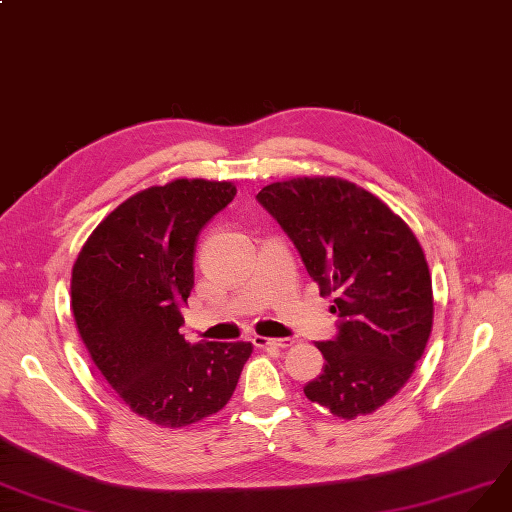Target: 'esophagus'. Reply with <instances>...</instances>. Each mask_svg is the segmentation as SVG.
Listing matches in <instances>:
<instances>
[{
  "label": "esophagus",
  "instance_id": "esophagus-1",
  "mask_svg": "<svg viewBox=\"0 0 512 512\" xmlns=\"http://www.w3.org/2000/svg\"><path fill=\"white\" fill-rule=\"evenodd\" d=\"M253 344H255L257 348H289V346H293V339H291V337L274 339V337L255 335V337H253Z\"/></svg>",
  "mask_w": 512,
  "mask_h": 512
}]
</instances>
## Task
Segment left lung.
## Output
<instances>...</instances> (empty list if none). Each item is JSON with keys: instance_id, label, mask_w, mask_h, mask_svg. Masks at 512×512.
Here are the masks:
<instances>
[{"instance_id": "left-lung-1", "label": "left lung", "mask_w": 512, "mask_h": 512, "mask_svg": "<svg viewBox=\"0 0 512 512\" xmlns=\"http://www.w3.org/2000/svg\"><path fill=\"white\" fill-rule=\"evenodd\" d=\"M257 200L342 318L333 342H316L325 371L306 384V396L344 420L373 413L409 382L432 331L422 244L386 202L339 177L276 181Z\"/></svg>"}]
</instances>
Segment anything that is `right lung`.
I'll use <instances>...</instances> for the list:
<instances>
[{"label": "right lung", "mask_w": 512, "mask_h": 512, "mask_svg": "<svg viewBox=\"0 0 512 512\" xmlns=\"http://www.w3.org/2000/svg\"><path fill=\"white\" fill-rule=\"evenodd\" d=\"M234 196L232 181L147 187L94 227L73 263L71 312L92 363L132 413L162 428L221 411L253 352L179 333L196 236Z\"/></svg>", "instance_id": "1"}]
</instances>
